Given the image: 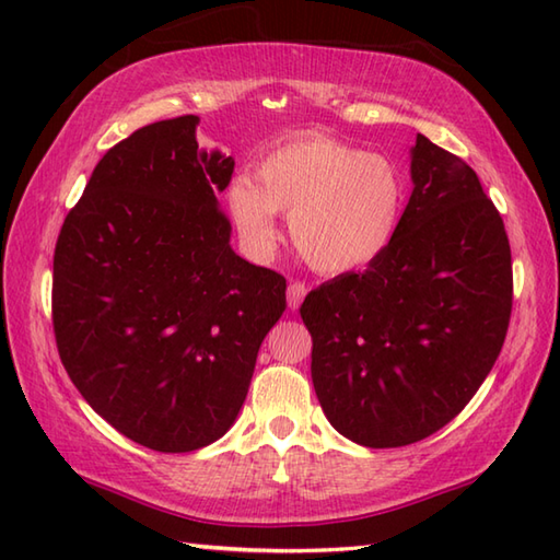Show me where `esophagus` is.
Masks as SVG:
<instances>
[{"instance_id": "34e87169", "label": "esophagus", "mask_w": 560, "mask_h": 560, "mask_svg": "<svg viewBox=\"0 0 560 560\" xmlns=\"http://www.w3.org/2000/svg\"><path fill=\"white\" fill-rule=\"evenodd\" d=\"M305 293H307L305 283H301V281H293V283H289L287 301H289V307H291V311H299L301 303H303V299H305Z\"/></svg>"}]
</instances>
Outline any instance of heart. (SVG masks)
I'll return each mask as SVG.
<instances>
[{
  "label": "heart",
  "instance_id": "heart-1",
  "mask_svg": "<svg viewBox=\"0 0 560 560\" xmlns=\"http://www.w3.org/2000/svg\"><path fill=\"white\" fill-rule=\"evenodd\" d=\"M254 183L235 175L225 199L243 241L267 253L279 243L277 213L317 271L347 273L383 257L407 209L397 165L325 135L295 137L257 163Z\"/></svg>",
  "mask_w": 560,
  "mask_h": 560
}]
</instances>
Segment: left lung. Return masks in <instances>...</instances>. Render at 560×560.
<instances>
[{"label": "left lung", "mask_w": 560, "mask_h": 560, "mask_svg": "<svg viewBox=\"0 0 560 560\" xmlns=\"http://www.w3.org/2000/svg\"><path fill=\"white\" fill-rule=\"evenodd\" d=\"M387 253L305 295L313 385L329 423L365 447H401L467 407L513 311L505 225L467 163L423 135Z\"/></svg>", "instance_id": "1"}]
</instances>
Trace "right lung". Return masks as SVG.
<instances>
[{
  "mask_svg": "<svg viewBox=\"0 0 560 560\" xmlns=\"http://www.w3.org/2000/svg\"><path fill=\"white\" fill-rule=\"evenodd\" d=\"M197 115L137 129L98 161L52 265L59 359L91 409L156 452H192L237 419L287 279L231 247L217 195L235 161Z\"/></svg>",
  "mask_w": 560,
  "mask_h": 560,
  "instance_id": "add662e5",
  "label": "right lung"
}]
</instances>
